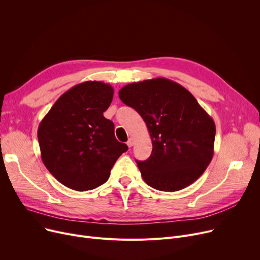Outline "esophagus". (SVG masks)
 I'll return each mask as SVG.
<instances>
[{
    "mask_svg": "<svg viewBox=\"0 0 260 260\" xmlns=\"http://www.w3.org/2000/svg\"><path fill=\"white\" fill-rule=\"evenodd\" d=\"M134 142H135V141H134V139H133V138H129L126 144H127V146H128V147H132V146L134 145Z\"/></svg>",
    "mask_w": 260,
    "mask_h": 260,
    "instance_id": "34e87169",
    "label": "esophagus"
}]
</instances>
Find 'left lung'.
Instances as JSON below:
<instances>
[{
  "label": "left lung",
  "mask_w": 260,
  "mask_h": 260,
  "mask_svg": "<svg viewBox=\"0 0 260 260\" xmlns=\"http://www.w3.org/2000/svg\"><path fill=\"white\" fill-rule=\"evenodd\" d=\"M120 100L142 117L151 135L153 151L137 161L146 184L176 192L195 182L214 155L216 126L186 88L166 78L123 86Z\"/></svg>",
  "instance_id": "obj_1"
}]
</instances>
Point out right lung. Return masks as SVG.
Listing matches in <instances>:
<instances>
[{
    "label": "right lung",
    "instance_id": "obj_1",
    "mask_svg": "<svg viewBox=\"0 0 260 260\" xmlns=\"http://www.w3.org/2000/svg\"><path fill=\"white\" fill-rule=\"evenodd\" d=\"M113 97L111 84L83 82L65 91L40 122L41 158L63 185L79 192L100 186L127 151L115 137L114 123L103 116Z\"/></svg>",
    "mask_w": 260,
    "mask_h": 260
}]
</instances>
